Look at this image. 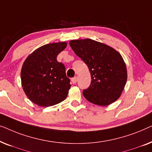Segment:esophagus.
Returning a JSON list of instances; mask_svg holds the SVG:
<instances>
[{"label": "esophagus", "instance_id": "1", "mask_svg": "<svg viewBox=\"0 0 152 152\" xmlns=\"http://www.w3.org/2000/svg\"><path fill=\"white\" fill-rule=\"evenodd\" d=\"M77 77H75L72 78L71 81H72V84H76V82H77Z\"/></svg>", "mask_w": 152, "mask_h": 152}]
</instances>
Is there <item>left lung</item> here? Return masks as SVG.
<instances>
[{"label": "left lung", "instance_id": "8db88e82", "mask_svg": "<svg viewBox=\"0 0 152 152\" xmlns=\"http://www.w3.org/2000/svg\"><path fill=\"white\" fill-rule=\"evenodd\" d=\"M75 53L88 66L90 86L83 91L85 98L99 106H107L120 97L127 80L123 58L117 50L90 39L70 41Z\"/></svg>", "mask_w": 152, "mask_h": 152}]
</instances>
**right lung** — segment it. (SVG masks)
Instances as JSON below:
<instances>
[{
    "instance_id": "add662e5",
    "label": "right lung",
    "mask_w": 152,
    "mask_h": 152,
    "mask_svg": "<svg viewBox=\"0 0 152 152\" xmlns=\"http://www.w3.org/2000/svg\"><path fill=\"white\" fill-rule=\"evenodd\" d=\"M67 46L66 42L49 43L30 54L23 64L20 79L23 89L33 103L43 107L61 102L71 85L65 66L57 57Z\"/></svg>"
}]
</instances>
